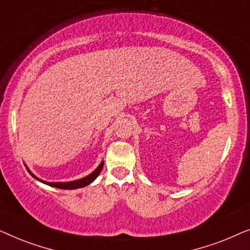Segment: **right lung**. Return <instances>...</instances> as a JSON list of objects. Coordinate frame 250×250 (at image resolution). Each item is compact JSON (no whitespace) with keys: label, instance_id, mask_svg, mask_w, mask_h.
<instances>
[{"label":"right lung","instance_id":"obj_1","mask_svg":"<svg viewBox=\"0 0 250 250\" xmlns=\"http://www.w3.org/2000/svg\"><path fill=\"white\" fill-rule=\"evenodd\" d=\"M104 162L100 163V165H99L97 168H95L93 172H92L91 174H88L87 176L85 177H82V179L80 180H75V181H70V182H46V181H43L39 179V177L34 175V174L30 172L28 167L26 166L27 170H28L30 175H32L34 179H36L37 181H40V182H42L44 184H47V186L50 187H54V188H58V189H64V190H74V189H80V188H84L88 186V184H91L93 181L97 179V177L99 176V174L101 173L102 170V167H104Z\"/></svg>","mask_w":250,"mask_h":250}]
</instances>
